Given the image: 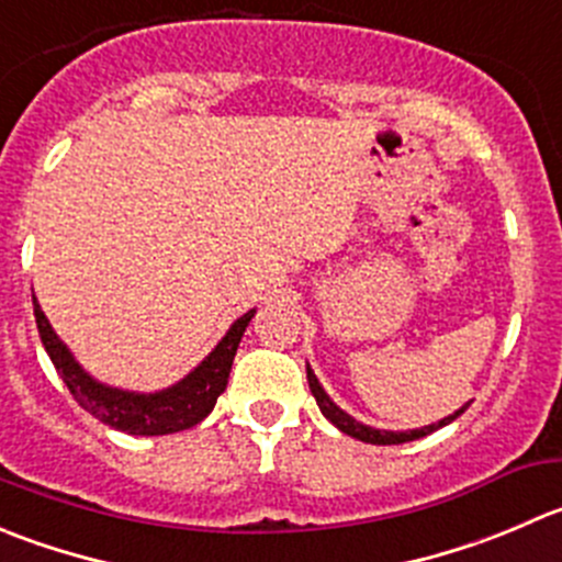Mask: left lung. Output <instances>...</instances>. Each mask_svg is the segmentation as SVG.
I'll return each instance as SVG.
<instances>
[{
	"instance_id": "left-lung-1",
	"label": "left lung",
	"mask_w": 562,
	"mask_h": 562,
	"mask_svg": "<svg viewBox=\"0 0 562 562\" xmlns=\"http://www.w3.org/2000/svg\"><path fill=\"white\" fill-rule=\"evenodd\" d=\"M307 384H310V392H313L315 403H318L321 414L329 419L331 426H337L342 434H348V437L359 439V442H368V445H403V442H412V439L428 437L431 431H437V428L448 426V423H453L456 417H461V414L467 412V406H470V403H467V406H461L459 412H453L450 417L439 419V423H434V426H426V428H414V431H379V428L362 426V423H357L351 414L342 412V408L337 406L329 395H326L324 386L318 384V379H315V373L310 364H307Z\"/></svg>"
}]
</instances>
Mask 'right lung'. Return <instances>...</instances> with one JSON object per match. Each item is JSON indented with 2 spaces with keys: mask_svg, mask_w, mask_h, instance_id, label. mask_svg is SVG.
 Returning a JSON list of instances; mask_svg holds the SVG:
<instances>
[{
  "mask_svg": "<svg viewBox=\"0 0 562 562\" xmlns=\"http://www.w3.org/2000/svg\"><path fill=\"white\" fill-rule=\"evenodd\" d=\"M32 304H35V324L37 331H41L43 348L52 357L57 373L63 375L70 395L79 401L85 412L101 419L103 426L117 428V431L131 434V437H165V434H176L183 431V428L198 426L200 419L209 417L214 412L216 397L225 392L238 342H241L244 329H247L255 315V310L244 313L227 329V335L216 342L214 351L192 373L183 375L178 384L159 392H128L92 379L76 362L68 346L59 340L57 331L52 329L41 304H37L35 293H32Z\"/></svg>",
  "mask_w": 562,
  "mask_h": 562,
  "instance_id": "right-lung-1",
  "label": "right lung"
}]
</instances>
